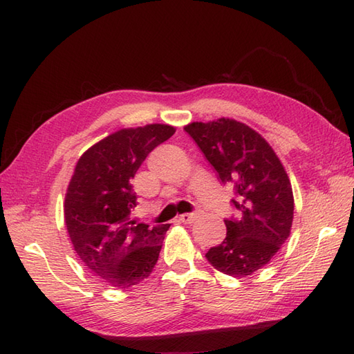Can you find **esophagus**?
<instances>
[{
  "label": "esophagus",
  "mask_w": 354,
  "mask_h": 354,
  "mask_svg": "<svg viewBox=\"0 0 354 354\" xmlns=\"http://www.w3.org/2000/svg\"><path fill=\"white\" fill-rule=\"evenodd\" d=\"M197 217H199V216H197V212H190V214H180V216L178 217V220L180 221V223L192 225Z\"/></svg>",
  "instance_id": "esophagus-1"
}]
</instances>
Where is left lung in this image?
<instances>
[{"instance_id": "left-lung-1", "label": "left lung", "mask_w": 354, "mask_h": 354, "mask_svg": "<svg viewBox=\"0 0 354 354\" xmlns=\"http://www.w3.org/2000/svg\"><path fill=\"white\" fill-rule=\"evenodd\" d=\"M216 169L234 185L240 218L225 220L226 238L205 254L221 273L245 277L267 266L290 236L294 196L290 178L273 147L235 119L192 122L184 128Z\"/></svg>"}]
</instances>
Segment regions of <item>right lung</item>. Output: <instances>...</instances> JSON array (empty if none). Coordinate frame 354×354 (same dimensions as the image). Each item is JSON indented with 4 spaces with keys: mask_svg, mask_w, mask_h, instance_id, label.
I'll list each match as a JSON object with an SVG mask.
<instances>
[{
    "mask_svg": "<svg viewBox=\"0 0 354 354\" xmlns=\"http://www.w3.org/2000/svg\"><path fill=\"white\" fill-rule=\"evenodd\" d=\"M175 134L164 123L123 128L81 155L64 197L68 234L86 268L113 288H131L152 273L170 225L131 218V185L147 155Z\"/></svg>",
    "mask_w": 354,
    "mask_h": 354,
    "instance_id": "1",
    "label": "right lung"
}]
</instances>
